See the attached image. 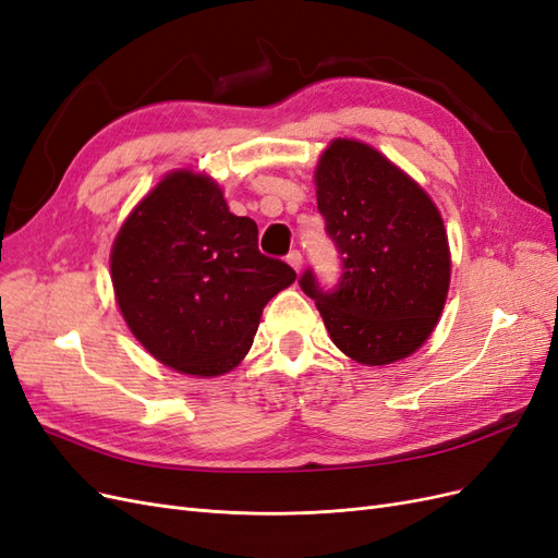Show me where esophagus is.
Returning a JSON list of instances; mask_svg holds the SVG:
<instances>
[{
	"label": "esophagus",
	"instance_id": "1",
	"mask_svg": "<svg viewBox=\"0 0 558 558\" xmlns=\"http://www.w3.org/2000/svg\"><path fill=\"white\" fill-rule=\"evenodd\" d=\"M286 263H289V265L295 269V272H300L302 263H305V260H302V253H300V251H291L289 256H286Z\"/></svg>",
	"mask_w": 558,
	"mask_h": 558
}]
</instances>
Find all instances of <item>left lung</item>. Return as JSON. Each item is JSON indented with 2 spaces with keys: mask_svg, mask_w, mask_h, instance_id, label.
Listing matches in <instances>:
<instances>
[{
  "mask_svg": "<svg viewBox=\"0 0 558 558\" xmlns=\"http://www.w3.org/2000/svg\"><path fill=\"white\" fill-rule=\"evenodd\" d=\"M314 179L342 277L324 291L307 269L300 289L349 359L363 365L408 359L437 326L449 291L440 211L414 179L356 140H335Z\"/></svg>",
  "mask_w": 558,
  "mask_h": 558,
  "instance_id": "8db88e82",
  "label": "left lung"
}]
</instances>
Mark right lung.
<instances>
[{
	"instance_id": "obj_1",
	"label": "right lung",
	"mask_w": 558,
	"mask_h": 558,
	"mask_svg": "<svg viewBox=\"0 0 558 558\" xmlns=\"http://www.w3.org/2000/svg\"><path fill=\"white\" fill-rule=\"evenodd\" d=\"M111 281L150 356L183 375L218 377L246 356L263 307L295 269L263 256L256 221L234 216L214 179L177 170L116 234Z\"/></svg>"
}]
</instances>
